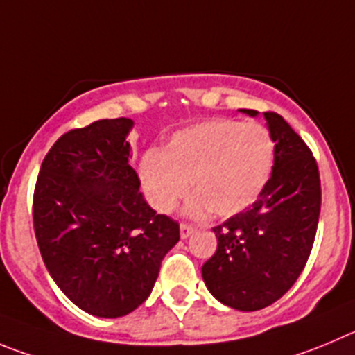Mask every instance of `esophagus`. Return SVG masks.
Here are the masks:
<instances>
[{"label":"esophagus","mask_w":355,"mask_h":355,"mask_svg":"<svg viewBox=\"0 0 355 355\" xmlns=\"http://www.w3.org/2000/svg\"><path fill=\"white\" fill-rule=\"evenodd\" d=\"M193 233H194V226H191V224H185V223L180 224V236L182 238L191 236Z\"/></svg>","instance_id":"esophagus-1"}]
</instances>
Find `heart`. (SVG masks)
I'll use <instances>...</instances> for the list:
<instances>
[{"mask_svg":"<svg viewBox=\"0 0 355 355\" xmlns=\"http://www.w3.org/2000/svg\"><path fill=\"white\" fill-rule=\"evenodd\" d=\"M273 155V138L264 125L217 119L175 132L162 154L145 155L141 182L159 211L173 210L193 182L198 196L189 203V214L211 210L231 217L263 193Z\"/></svg>","mask_w":355,"mask_h":355,"instance_id":"1","label":"heart"}]
</instances>
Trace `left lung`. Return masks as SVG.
<instances>
[{
  "label": "left lung",
  "mask_w": 355,
  "mask_h": 355,
  "mask_svg": "<svg viewBox=\"0 0 355 355\" xmlns=\"http://www.w3.org/2000/svg\"><path fill=\"white\" fill-rule=\"evenodd\" d=\"M263 115L275 141L273 173L250 207L214 227L217 250L201 268L208 291L241 312L270 306L294 286L312 252L322 200L310 147L282 115Z\"/></svg>",
  "instance_id": "obj_1"
}]
</instances>
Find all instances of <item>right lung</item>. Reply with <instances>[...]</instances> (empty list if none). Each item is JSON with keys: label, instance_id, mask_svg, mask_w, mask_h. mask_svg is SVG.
I'll return each mask as SVG.
<instances>
[{"label": "right lung", "instance_id": "add662e5", "mask_svg": "<svg viewBox=\"0 0 355 355\" xmlns=\"http://www.w3.org/2000/svg\"><path fill=\"white\" fill-rule=\"evenodd\" d=\"M132 121L69 129L47 152L33 194L40 254L59 289L84 312L124 317L152 293L180 226L155 214L128 162Z\"/></svg>", "mask_w": 355, "mask_h": 355}]
</instances>
